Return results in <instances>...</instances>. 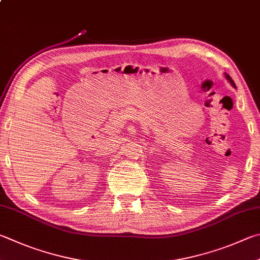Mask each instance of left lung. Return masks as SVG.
<instances>
[{"label": "left lung", "instance_id": "1", "mask_svg": "<svg viewBox=\"0 0 260 260\" xmlns=\"http://www.w3.org/2000/svg\"><path fill=\"white\" fill-rule=\"evenodd\" d=\"M225 77H226V78H228V81H229V82H230L231 84H232V86H233V87H237V86H235V84H234V82H233V79L230 77V75H228V74H225Z\"/></svg>", "mask_w": 260, "mask_h": 260}]
</instances>
